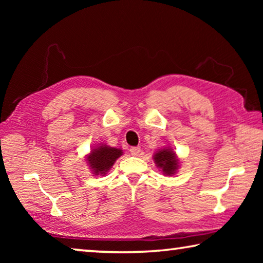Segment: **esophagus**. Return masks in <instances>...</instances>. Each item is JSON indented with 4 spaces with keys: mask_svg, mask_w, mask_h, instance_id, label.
Listing matches in <instances>:
<instances>
[{
    "mask_svg": "<svg viewBox=\"0 0 263 263\" xmlns=\"http://www.w3.org/2000/svg\"><path fill=\"white\" fill-rule=\"evenodd\" d=\"M130 152H131L132 155H139L140 147H138V146H136V147H131L130 148Z\"/></svg>",
    "mask_w": 263,
    "mask_h": 263,
    "instance_id": "34e87169",
    "label": "esophagus"
}]
</instances>
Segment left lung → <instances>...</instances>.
Masks as SVG:
<instances>
[{
    "mask_svg": "<svg viewBox=\"0 0 263 263\" xmlns=\"http://www.w3.org/2000/svg\"><path fill=\"white\" fill-rule=\"evenodd\" d=\"M154 161L159 168L162 169L163 174H175L179 168V159L171 148H163L154 154Z\"/></svg>",
    "mask_w": 263,
    "mask_h": 263,
    "instance_id": "obj_1",
    "label": "left lung"
}]
</instances>
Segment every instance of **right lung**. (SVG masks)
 <instances>
[{"instance_id":"add662e5","label":"right lung","mask_w":263,"mask_h":263,"mask_svg":"<svg viewBox=\"0 0 263 263\" xmlns=\"http://www.w3.org/2000/svg\"><path fill=\"white\" fill-rule=\"evenodd\" d=\"M122 154V149L102 145L100 147L92 149L91 153L88 155L87 160L89 167L95 175H105L106 172L110 171L116 160Z\"/></svg>"}]
</instances>
